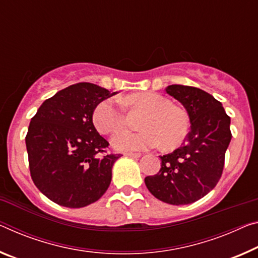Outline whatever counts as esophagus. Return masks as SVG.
I'll use <instances>...</instances> for the list:
<instances>
[{
	"label": "esophagus",
	"instance_id": "obj_1",
	"mask_svg": "<svg viewBox=\"0 0 258 258\" xmlns=\"http://www.w3.org/2000/svg\"><path fill=\"white\" fill-rule=\"evenodd\" d=\"M124 155L127 157H136V158H139L141 156L140 153H125Z\"/></svg>",
	"mask_w": 258,
	"mask_h": 258
}]
</instances>
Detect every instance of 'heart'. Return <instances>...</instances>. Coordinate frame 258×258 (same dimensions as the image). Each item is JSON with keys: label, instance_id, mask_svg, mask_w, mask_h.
<instances>
[{"label": "heart", "instance_id": "obj_1", "mask_svg": "<svg viewBox=\"0 0 258 258\" xmlns=\"http://www.w3.org/2000/svg\"><path fill=\"white\" fill-rule=\"evenodd\" d=\"M122 103L131 110L145 112L139 132L120 131L111 139L116 150L132 151L155 148L162 142L166 149L174 148L185 140L189 120L182 109L174 107L169 99L157 93L130 94ZM93 122L102 134H111L124 127L125 113L112 100H103L94 109Z\"/></svg>", "mask_w": 258, "mask_h": 258}]
</instances>
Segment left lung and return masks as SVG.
<instances>
[{"mask_svg": "<svg viewBox=\"0 0 258 258\" xmlns=\"http://www.w3.org/2000/svg\"><path fill=\"white\" fill-rule=\"evenodd\" d=\"M165 92L186 109L190 130L181 147L159 156L158 173L146 177L145 182L156 199L183 206L206 196L222 177L232 139L231 118L222 103L202 89L170 85Z\"/></svg>", "mask_w": 258, "mask_h": 258, "instance_id": "left-lung-1", "label": "left lung"}]
</instances>
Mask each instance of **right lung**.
I'll return each mask as SVG.
<instances>
[{
    "mask_svg": "<svg viewBox=\"0 0 258 258\" xmlns=\"http://www.w3.org/2000/svg\"><path fill=\"white\" fill-rule=\"evenodd\" d=\"M117 92L79 83L41 104L25 138L32 180L49 200L68 208L96 202L111 182L120 154H103L109 142L93 124L97 103Z\"/></svg>",
    "mask_w": 258,
    "mask_h": 258,
    "instance_id": "obj_1",
    "label": "right lung"
}]
</instances>
